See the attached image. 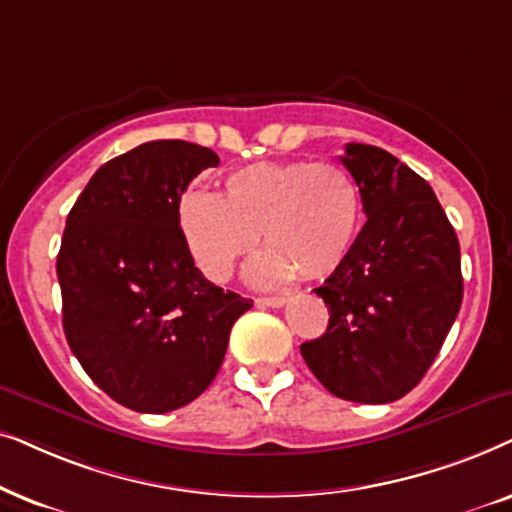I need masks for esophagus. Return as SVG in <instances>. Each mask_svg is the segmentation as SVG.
I'll return each instance as SVG.
<instances>
[{"mask_svg":"<svg viewBox=\"0 0 512 512\" xmlns=\"http://www.w3.org/2000/svg\"><path fill=\"white\" fill-rule=\"evenodd\" d=\"M288 302V297H281V295H276V297H260L257 299V304L260 306H271V309H281V306Z\"/></svg>","mask_w":512,"mask_h":512,"instance_id":"obj_1","label":"esophagus"}]
</instances>
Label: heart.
I'll list each match as a JSON object with an SVG mask.
<instances>
[{"instance_id":"1","label":"heart","mask_w":512,"mask_h":512,"mask_svg":"<svg viewBox=\"0 0 512 512\" xmlns=\"http://www.w3.org/2000/svg\"><path fill=\"white\" fill-rule=\"evenodd\" d=\"M182 238L210 281L267 245L248 276L257 285L325 278L342 267L363 224V199L349 170L332 161H262L229 173L220 192H189L177 206Z\"/></svg>"}]
</instances>
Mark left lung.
Listing matches in <instances>:
<instances>
[{
	"mask_svg": "<svg viewBox=\"0 0 512 512\" xmlns=\"http://www.w3.org/2000/svg\"><path fill=\"white\" fill-rule=\"evenodd\" d=\"M360 189L365 227L316 288L323 337L299 346L327 391L384 405L424 379L461 309V250L431 185L386 149L349 142L339 156Z\"/></svg>",
	"mask_w": 512,
	"mask_h": 512,
	"instance_id": "left-lung-1",
	"label": "left lung"
}]
</instances>
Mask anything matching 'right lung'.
<instances>
[{"instance_id": "obj_1", "label": "right lung", "mask_w": 512, "mask_h": 512, "mask_svg": "<svg viewBox=\"0 0 512 512\" xmlns=\"http://www.w3.org/2000/svg\"><path fill=\"white\" fill-rule=\"evenodd\" d=\"M217 163L194 142H145L95 170L67 215L56 262L67 344L128 410L163 414L199 398L252 306L194 267L177 222L189 182Z\"/></svg>"}]
</instances>
